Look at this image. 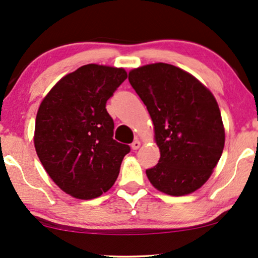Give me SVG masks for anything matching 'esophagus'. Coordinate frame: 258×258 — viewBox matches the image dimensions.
Returning a JSON list of instances; mask_svg holds the SVG:
<instances>
[{
	"label": "esophagus",
	"mask_w": 258,
	"mask_h": 258,
	"mask_svg": "<svg viewBox=\"0 0 258 258\" xmlns=\"http://www.w3.org/2000/svg\"><path fill=\"white\" fill-rule=\"evenodd\" d=\"M140 146H141V142H140V140L136 139L135 141L132 144V148L134 149V151H136V149L140 148Z\"/></svg>",
	"instance_id": "34e87169"
}]
</instances>
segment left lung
Here are the masks:
<instances>
[{"mask_svg":"<svg viewBox=\"0 0 258 258\" xmlns=\"http://www.w3.org/2000/svg\"><path fill=\"white\" fill-rule=\"evenodd\" d=\"M129 82L147 106L160 159L146 170L159 191L184 196L213 173L225 146V129L212 92L195 76L167 63L129 72Z\"/></svg>","mask_w":258,"mask_h":258,"instance_id":"left-lung-1","label":"left lung"}]
</instances>
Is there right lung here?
<instances>
[{"label": "right lung", "mask_w": 258, "mask_h": 258, "mask_svg": "<svg viewBox=\"0 0 258 258\" xmlns=\"http://www.w3.org/2000/svg\"><path fill=\"white\" fill-rule=\"evenodd\" d=\"M126 76L123 68L82 66L63 76L40 103L37 155L56 185L75 199L106 192L130 152L113 140V119L106 111V101Z\"/></svg>", "instance_id": "obj_1"}]
</instances>
